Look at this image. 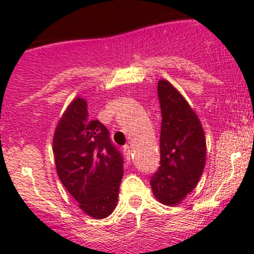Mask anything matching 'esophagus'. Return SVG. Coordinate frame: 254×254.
Wrapping results in <instances>:
<instances>
[{
  "mask_svg": "<svg viewBox=\"0 0 254 254\" xmlns=\"http://www.w3.org/2000/svg\"><path fill=\"white\" fill-rule=\"evenodd\" d=\"M123 152H125V156L126 159L128 161H131L132 159V149L131 146H128V145H126V146H123Z\"/></svg>",
  "mask_w": 254,
  "mask_h": 254,
  "instance_id": "esophagus-1",
  "label": "esophagus"
}]
</instances>
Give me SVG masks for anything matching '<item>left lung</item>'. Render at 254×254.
<instances>
[{
  "mask_svg": "<svg viewBox=\"0 0 254 254\" xmlns=\"http://www.w3.org/2000/svg\"><path fill=\"white\" fill-rule=\"evenodd\" d=\"M161 109L160 167L150 179L159 202L176 206L190 194L202 176L206 138L201 121L185 96L168 80H159Z\"/></svg>",
  "mask_w": 254,
  "mask_h": 254,
  "instance_id": "obj_1",
  "label": "left lung"
}]
</instances>
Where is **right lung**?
<instances>
[{
    "label": "right lung",
    "instance_id": "add662e5",
    "mask_svg": "<svg viewBox=\"0 0 254 254\" xmlns=\"http://www.w3.org/2000/svg\"><path fill=\"white\" fill-rule=\"evenodd\" d=\"M53 154L58 177L78 207L94 219L109 216L120 193L123 158L105 126L89 120L87 103L80 96L58 121Z\"/></svg>",
    "mask_w": 254,
    "mask_h": 254
}]
</instances>
